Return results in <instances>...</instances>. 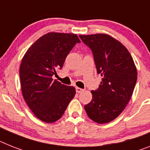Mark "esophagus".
Listing matches in <instances>:
<instances>
[{"label":"esophagus","instance_id":"34e87169","mask_svg":"<svg viewBox=\"0 0 150 150\" xmlns=\"http://www.w3.org/2000/svg\"><path fill=\"white\" fill-rule=\"evenodd\" d=\"M75 89H76V92L77 93H81V92H82L83 91H84V89L80 88H79V87H76V88H75Z\"/></svg>","mask_w":150,"mask_h":150}]
</instances>
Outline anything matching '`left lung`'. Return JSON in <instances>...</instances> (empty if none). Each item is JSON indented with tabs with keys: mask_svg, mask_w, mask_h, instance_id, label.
Segmentation results:
<instances>
[{
	"mask_svg": "<svg viewBox=\"0 0 150 150\" xmlns=\"http://www.w3.org/2000/svg\"><path fill=\"white\" fill-rule=\"evenodd\" d=\"M79 37L92 51L97 72L102 77L98 88L91 91L92 100L85 110L93 121L109 123L129 102L137 82V68L127 49L112 36L98 33Z\"/></svg>",
	"mask_w": 150,
	"mask_h": 150,
	"instance_id": "left-lung-1",
	"label": "left lung"
}]
</instances>
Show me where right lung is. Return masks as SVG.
I'll list each match as a JSON object with an SVG mask.
<instances>
[{
    "instance_id": "right-lung-1",
    "label": "right lung",
    "mask_w": 150,
    "mask_h": 150,
    "mask_svg": "<svg viewBox=\"0 0 150 150\" xmlns=\"http://www.w3.org/2000/svg\"><path fill=\"white\" fill-rule=\"evenodd\" d=\"M74 33H48L36 40L25 53L20 67L21 90L25 101L36 117L53 123L63 115L75 94L73 86L53 80L58 69L75 44Z\"/></svg>"
}]
</instances>
